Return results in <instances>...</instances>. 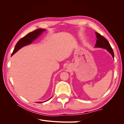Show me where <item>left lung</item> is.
I'll use <instances>...</instances> for the list:
<instances>
[{"mask_svg":"<svg viewBox=\"0 0 124 124\" xmlns=\"http://www.w3.org/2000/svg\"><path fill=\"white\" fill-rule=\"evenodd\" d=\"M96 35L97 39L95 46L96 47H101L106 49L112 55L113 58H114V55L113 49H112L108 41L104 37L100 35L98 32H96Z\"/></svg>","mask_w":124,"mask_h":124,"instance_id":"1","label":"left lung"}]
</instances>
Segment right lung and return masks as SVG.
I'll return each mask as SVG.
<instances>
[{
	"label": "right lung",
	"instance_id": "obj_1",
	"mask_svg": "<svg viewBox=\"0 0 124 124\" xmlns=\"http://www.w3.org/2000/svg\"><path fill=\"white\" fill-rule=\"evenodd\" d=\"M44 31H45L44 29H37L32 32H29L25 37L21 38L18 41L16 44V46H15L14 50L12 53V55L16 53L17 51L19 50L22 47L27 46V45L30 44L31 43H32V41L33 40H35L37 38H38ZM37 103H42V102H38Z\"/></svg>",
	"mask_w": 124,
	"mask_h": 124
}]
</instances>
